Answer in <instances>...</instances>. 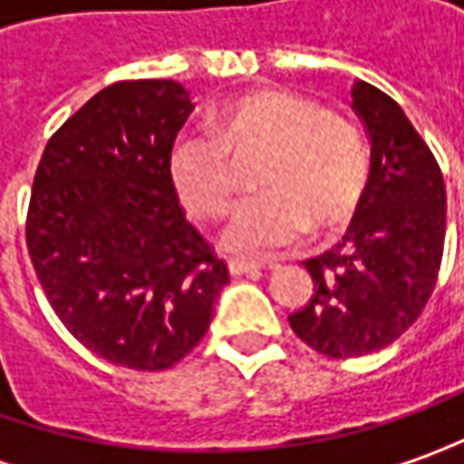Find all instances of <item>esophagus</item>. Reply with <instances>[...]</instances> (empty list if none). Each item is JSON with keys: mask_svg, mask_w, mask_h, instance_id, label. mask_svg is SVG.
I'll use <instances>...</instances> for the list:
<instances>
[{"mask_svg": "<svg viewBox=\"0 0 464 464\" xmlns=\"http://www.w3.org/2000/svg\"><path fill=\"white\" fill-rule=\"evenodd\" d=\"M228 269H231V275H246V272H259V269H264V262H254V259H228Z\"/></svg>", "mask_w": 464, "mask_h": 464, "instance_id": "34e87169", "label": "esophagus"}]
</instances>
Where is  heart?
<instances>
[{"mask_svg":"<svg viewBox=\"0 0 464 464\" xmlns=\"http://www.w3.org/2000/svg\"><path fill=\"white\" fill-rule=\"evenodd\" d=\"M233 156L266 153L264 189L241 200L220 231L238 254L295 244L308 228H343L370 187V149L360 128L287 89H256L218 112L213 130H184L169 149V179L195 218H218L233 195Z\"/></svg>","mask_w":464,"mask_h":464,"instance_id":"b5f03b06","label":"heart"}]
</instances>
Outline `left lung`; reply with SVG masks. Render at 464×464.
<instances>
[{"instance_id":"left-lung-1","label":"left lung","mask_w":464,"mask_h":464,"mask_svg":"<svg viewBox=\"0 0 464 464\" xmlns=\"http://www.w3.org/2000/svg\"><path fill=\"white\" fill-rule=\"evenodd\" d=\"M352 97L372 140L370 187L342 241L303 262L313 295L290 313L297 339L331 360L406 334L434 293L447 228L441 169L401 104L367 82Z\"/></svg>"}]
</instances>
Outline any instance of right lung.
Wrapping results in <instances>:
<instances>
[{
	"label": "right lung",
	"mask_w": 464,
	"mask_h": 464,
	"mask_svg": "<svg viewBox=\"0 0 464 464\" xmlns=\"http://www.w3.org/2000/svg\"><path fill=\"white\" fill-rule=\"evenodd\" d=\"M189 112L174 79L100 89L45 143L30 192L24 238L51 308L89 352L138 372L187 357L228 282L169 179Z\"/></svg>",
	"instance_id": "1"
}]
</instances>
